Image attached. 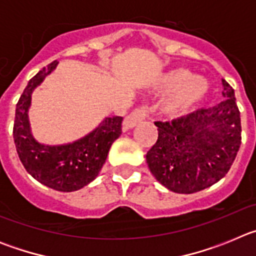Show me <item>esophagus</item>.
I'll return each mask as SVG.
<instances>
[{"mask_svg": "<svg viewBox=\"0 0 256 256\" xmlns=\"http://www.w3.org/2000/svg\"><path fill=\"white\" fill-rule=\"evenodd\" d=\"M144 118H146V110H144V108H136L134 112H130L128 116H126V119H124L123 122V128L126 130H130V128H133V126H136L137 124L141 123Z\"/></svg>", "mask_w": 256, "mask_h": 256, "instance_id": "esophagus-1", "label": "esophagus"}]
</instances>
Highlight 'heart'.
I'll use <instances>...</instances> for the list:
<instances>
[{
  "mask_svg": "<svg viewBox=\"0 0 256 256\" xmlns=\"http://www.w3.org/2000/svg\"><path fill=\"white\" fill-rule=\"evenodd\" d=\"M160 90L165 94H174L164 105V112L169 115H182L188 112L204 100L210 90V83L204 76L184 68H177L162 76Z\"/></svg>",
  "mask_w": 256,
  "mask_h": 256,
  "instance_id": "obj_1",
  "label": "heart"
}]
</instances>
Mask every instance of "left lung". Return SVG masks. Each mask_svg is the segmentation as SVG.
<instances>
[{"instance_id": "8db88e82", "label": "left lung", "mask_w": 256, "mask_h": 256, "mask_svg": "<svg viewBox=\"0 0 256 256\" xmlns=\"http://www.w3.org/2000/svg\"><path fill=\"white\" fill-rule=\"evenodd\" d=\"M218 105L172 122H156L159 137L146 155L155 180L177 194L212 186L230 170L241 144V119L234 88L224 79Z\"/></svg>"}]
</instances>
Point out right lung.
Returning <instances> with one entry per match:
<instances>
[{
	"label": "right lung",
	"instance_id": "add662e5",
	"mask_svg": "<svg viewBox=\"0 0 256 256\" xmlns=\"http://www.w3.org/2000/svg\"><path fill=\"white\" fill-rule=\"evenodd\" d=\"M51 62L28 82L16 104L14 141L24 168L44 186L61 192H73L90 184L98 176L112 142L122 134V116H106L80 138L61 144H46L32 132L29 108L32 94L54 72Z\"/></svg>",
	"mask_w": 256,
	"mask_h": 256
}]
</instances>
